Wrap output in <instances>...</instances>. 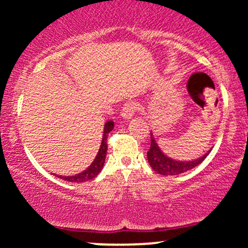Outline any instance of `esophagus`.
Returning <instances> with one entry per match:
<instances>
[{
	"mask_svg": "<svg viewBox=\"0 0 248 248\" xmlns=\"http://www.w3.org/2000/svg\"><path fill=\"white\" fill-rule=\"evenodd\" d=\"M136 109H138L136 104H134V102H127V104H124V107H122L121 116L124 119H126V120H129V119H132L134 114H135Z\"/></svg>",
	"mask_w": 248,
	"mask_h": 248,
	"instance_id": "1",
	"label": "esophagus"
}]
</instances>
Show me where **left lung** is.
<instances>
[{
  "instance_id": "obj_1",
  "label": "left lung",
  "mask_w": 248,
  "mask_h": 248,
  "mask_svg": "<svg viewBox=\"0 0 248 248\" xmlns=\"http://www.w3.org/2000/svg\"><path fill=\"white\" fill-rule=\"evenodd\" d=\"M150 148L148 150L147 156H148V162H149L150 167L153 168L157 173L164 176H170V175H179L182 172H186L187 170H191L192 168L197 167L199 163H202L205 157L210 154V150L205 155H203L202 157L197 158L195 161H189V162H183V161H176L172 158L168 157L161 152L160 147L156 143L155 139H154L153 134L150 133Z\"/></svg>"
}]
</instances>
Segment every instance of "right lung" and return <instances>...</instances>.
I'll return each instance as SVG.
<instances>
[{
	"instance_id": "right-lung-1",
	"label": "right lung",
	"mask_w": 248,
	"mask_h": 248,
	"mask_svg": "<svg viewBox=\"0 0 248 248\" xmlns=\"http://www.w3.org/2000/svg\"><path fill=\"white\" fill-rule=\"evenodd\" d=\"M114 128V122L113 121H107L105 124L104 128V135H102V141L100 149H99V153L96 154L94 161L92 162L90 167L87 168L85 171L80 173H77L75 176H58L59 178H62L64 181L67 182H75V183H81V182L91 181L95 177V176L99 175V172L101 171V169L104 168L105 164V158H106L107 154V136L108 133L112 132V129Z\"/></svg>"
}]
</instances>
